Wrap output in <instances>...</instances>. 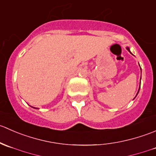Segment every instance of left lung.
Here are the masks:
<instances>
[{"label":"left lung","instance_id":"left-lung-1","mask_svg":"<svg viewBox=\"0 0 156 156\" xmlns=\"http://www.w3.org/2000/svg\"><path fill=\"white\" fill-rule=\"evenodd\" d=\"M127 50H128V51L130 52V50H129V48H127ZM139 90H140V89H139ZM139 90H138V92H139ZM137 94H138V93H137ZM136 95H137V94H136Z\"/></svg>","mask_w":156,"mask_h":156}]
</instances>
